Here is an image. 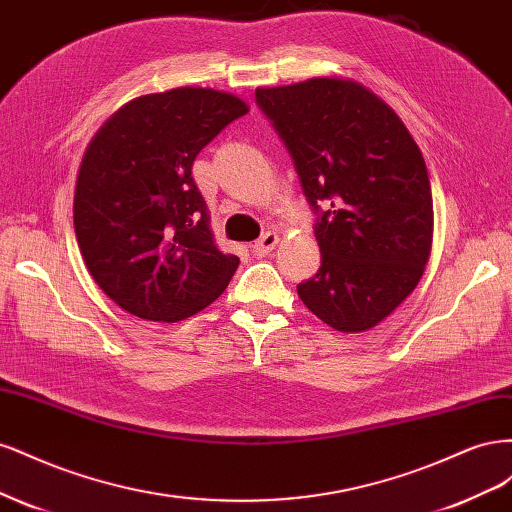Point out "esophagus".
Instances as JSON below:
<instances>
[{
	"label": "esophagus",
	"instance_id": "34e87169",
	"mask_svg": "<svg viewBox=\"0 0 512 512\" xmlns=\"http://www.w3.org/2000/svg\"><path fill=\"white\" fill-rule=\"evenodd\" d=\"M275 245H277V235H275V232L269 230V232H265V235H262L258 241H254L252 252H254V256L262 258V256H267Z\"/></svg>",
	"mask_w": 512,
	"mask_h": 512
}]
</instances>
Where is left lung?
Instances as JSON below:
<instances>
[{"label": "left lung", "mask_w": 512, "mask_h": 512, "mask_svg": "<svg viewBox=\"0 0 512 512\" xmlns=\"http://www.w3.org/2000/svg\"><path fill=\"white\" fill-rule=\"evenodd\" d=\"M312 207L320 269L297 292L329 327H376L416 288L433 232L425 160L401 119L354 81L256 89Z\"/></svg>", "instance_id": "left-lung-1"}]
</instances>
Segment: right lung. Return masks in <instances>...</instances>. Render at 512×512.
I'll return each mask as SVG.
<instances>
[{
	"mask_svg": "<svg viewBox=\"0 0 512 512\" xmlns=\"http://www.w3.org/2000/svg\"><path fill=\"white\" fill-rule=\"evenodd\" d=\"M247 104L179 87L136 98L89 143L74 194V232L96 284L153 322L198 314L226 290L239 258L213 243L192 166Z\"/></svg>",
	"mask_w": 512,
	"mask_h": 512,
	"instance_id": "1",
	"label": "right lung"
}]
</instances>
